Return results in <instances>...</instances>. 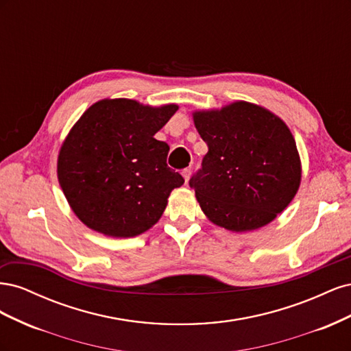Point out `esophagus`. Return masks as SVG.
<instances>
[{
	"mask_svg": "<svg viewBox=\"0 0 351 351\" xmlns=\"http://www.w3.org/2000/svg\"><path fill=\"white\" fill-rule=\"evenodd\" d=\"M190 173H192V171H190V168H184L183 171H182V176H183V178H184V182H186V183H189V180H190Z\"/></svg>",
	"mask_w": 351,
	"mask_h": 351,
	"instance_id": "esophagus-1",
	"label": "esophagus"
}]
</instances>
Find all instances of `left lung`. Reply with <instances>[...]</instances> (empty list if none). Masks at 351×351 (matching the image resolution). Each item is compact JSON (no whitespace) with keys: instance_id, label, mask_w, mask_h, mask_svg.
<instances>
[{"instance_id":"left-lung-1","label":"left lung","mask_w":351,"mask_h":351,"mask_svg":"<svg viewBox=\"0 0 351 351\" xmlns=\"http://www.w3.org/2000/svg\"><path fill=\"white\" fill-rule=\"evenodd\" d=\"M193 121L208 154L190 186L206 218L232 232L269 224L290 205L302 182L289 125L246 101L193 111Z\"/></svg>"}]
</instances>
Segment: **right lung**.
Returning <instances> with one entry per match:
<instances>
[{"instance_id": "right-lung-1", "label": "right lung", "mask_w": 351, "mask_h": 351, "mask_svg": "<svg viewBox=\"0 0 351 351\" xmlns=\"http://www.w3.org/2000/svg\"><path fill=\"white\" fill-rule=\"evenodd\" d=\"M178 110L105 98L82 114L62 142L57 176L71 210L88 228L136 237L162 217L184 178L167 165L169 146L155 134Z\"/></svg>"}]
</instances>
